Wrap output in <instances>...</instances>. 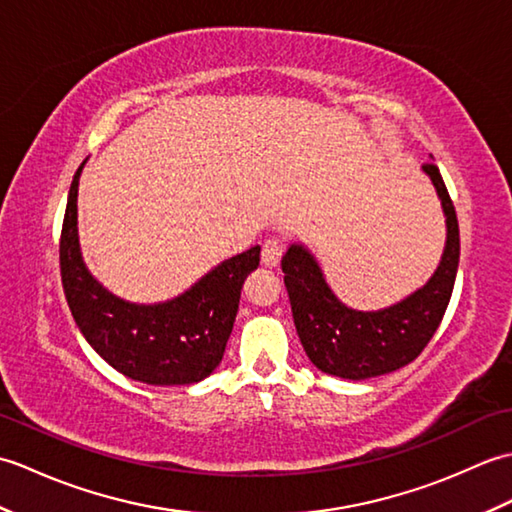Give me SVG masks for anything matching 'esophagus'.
Masks as SVG:
<instances>
[{
	"mask_svg": "<svg viewBox=\"0 0 512 512\" xmlns=\"http://www.w3.org/2000/svg\"><path fill=\"white\" fill-rule=\"evenodd\" d=\"M281 253H284V244H281V239L277 237H268L266 242L262 244V264L264 266H277Z\"/></svg>",
	"mask_w": 512,
	"mask_h": 512,
	"instance_id": "34e87169",
	"label": "esophagus"
}]
</instances>
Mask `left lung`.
Listing matches in <instances>:
<instances>
[{
  "label": "left lung",
  "instance_id": "8db88e82",
  "mask_svg": "<svg viewBox=\"0 0 512 512\" xmlns=\"http://www.w3.org/2000/svg\"><path fill=\"white\" fill-rule=\"evenodd\" d=\"M447 215V248L429 284L380 312L345 308L325 284L306 248L290 246L281 257L292 319L310 361L321 372L365 380L416 361L447 312L460 262V226L440 169L424 162Z\"/></svg>",
  "mask_w": 512,
  "mask_h": 512
}]
</instances>
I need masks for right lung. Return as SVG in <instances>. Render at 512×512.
Segmentation results:
<instances>
[{
  "label": "right lung",
  "mask_w": 512,
  "mask_h": 512,
  "mask_svg": "<svg viewBox=\"0 0 512 512\" xmlns=\"http://www.w3.org/2000/svg\"><path fill=\"white\" fill-rule=\"evenodd\" d=\"M76 169L59 239L63 292L96 354L116 372L147 385L200 383L220 365L233 332L244 279L259 266V246L226 259L182 297L136 306L110 295L83 266L76 237Z\"/></svg>",
  "instance_id": "add662e5"
}]
</instances>
